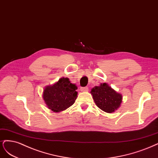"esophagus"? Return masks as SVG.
I'll return each mask as SVG.
<instances>
[{
  "mask_svg": "<svg viewBox=\"0 0 158 158\" xmlns=\"http://www.w3.org/2000/svg\"><path fill=\"white\" fill-rule=\"evenodd\" d=\"M81 91H88L89 90V88L87 87V86H85V87H81L80 89Z\"/></svg>",
  "mask_w": 158,
  "mask_h": 158,
  "instance_id": "obj_1",
  "label": "esophagus"
}]
</instances>
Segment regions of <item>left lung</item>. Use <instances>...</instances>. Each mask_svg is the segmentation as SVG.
I'll list each match as a JSON object with an SVG mask.
<instances>
[{
    "label": "left lung",
    "instance_id": "left-lung-1",
    "mask_svg": "<svg viewBox=\"0 0 158 158\" xmlns=\"http://www.w3.org/2000/svg\"><path fill=\"white\" fill-rule=\"evenodd\" d=\"M94 102L100 109L107 113L114 112L122 102V96L106 83L96 86L90 91Z\"/></svg>",
    "mask_w": 158,
    "mask_h": 158
}]
</instances>
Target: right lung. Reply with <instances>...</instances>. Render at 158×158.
I'll use <instances>...</instances> for the list:
<instances>
[{"label":"right lung","mask_w":158,"mask_h":158,"mask_svg":"<svg viewBox=\"0 0 158 158\" xmlns=\"http://www.w3.org/2000/svg\"><path fill=\"white\" fill-rule=\"evenodd\" d=\"M77 89L68 78H61L56 83L44 89L43 99L49 109L60 112L74 104L77 96Z\"/></svg>","instance_id":"add662e5"}]
</instances>
